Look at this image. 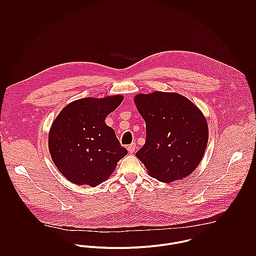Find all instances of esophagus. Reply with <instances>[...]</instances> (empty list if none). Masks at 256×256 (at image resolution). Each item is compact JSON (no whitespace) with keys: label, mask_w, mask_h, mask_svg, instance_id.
Listing matches in <instances>:
<instances>
[{"label":"esophagus","mask_w":256,"mask_h":256,"mask_svg":"<svg viewBox=\"0 0 256 256\" xmlns=\"http://www.w3.org/2000/svg\"><path fill=\"white\" fill-rule=\"evenodd\" d=\"M135 148H136V145H135V144H131V145H129V146H127L128 152H131V154L135 152Z\"/></svg>","instance_id":"1"}]
</instances>
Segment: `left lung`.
<instances>
[{
    "mask_svg": "<svg viewBox=\"0 0 256 256\" xmlns=\"http://www.w3.org/2000/svg\"><path fill=\"white\" fill-rule=\"evenodd\" d=\"M146 122V143L136 156L150 176L172 182L190 176L203 158L209 129L205 116L176 92H152L134 98Z\"/></svg>",
    "mask_w": 256,
    "mask_h": 256,
    "instance_id": "left-lung-1",
    "label": "left lung"
}]
</instances>
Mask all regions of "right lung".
Masks as SVG:
<instances>
[{
    "instance_id": "obj_1",
    "label": "right lung",
    "mask_w": 256,
    "mask_h": 256,
    "mask_svg": "<svg viewBox=\"0 0 256 256\" xmlns=\"http://www.w3.org/2000/svg\"><path fill=\"white\" fill-rule=\"evenodd\" d=\"M121 94L84 98L66 106L48 138L51 158L71 182L96 187L106 180L127 154L106 118L122 102Z\"/></svg>"
}]
</instances>
